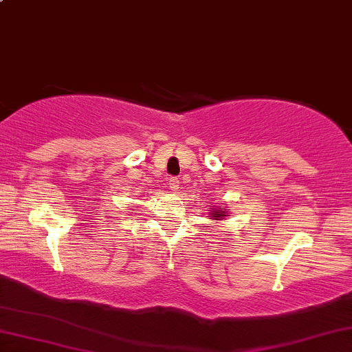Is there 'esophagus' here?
I'll list each match as a JSON object with an SVG mask.
<instances>
[{"label": "esophagus", "instance_id": "34e87169", "mask_svg": "<svg viewBox=\"0 0 352 352\" xmlns=\"http://www.w3.org/2000/svg\"><path fill=\"white\" fill-rule=\"evenodd\" d=\"M169 188H170V190H178V188H180V180H178L177 177H172V178H169Z\"/></svg>", "mask_w": 352, "mask_h": 352}]
</instances>
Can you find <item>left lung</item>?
Instances as JSON below:
<instances>
[{
    "mask_svg": "<svg viewBox=\"0 0 352 352\" xmlns=\"http://www.w3.org/2000/svg\"><path fill=\"white\" fill-rule=\"evenodd\" d=\"M223 216H226L223 208H211V217L214 220H220V217H223Z\"/></svg>",
    "mask_w": 352,
    "mask_h": 352,
    "instance_id": "obj_1",
    "label": "left lung"
}]
</instances>
